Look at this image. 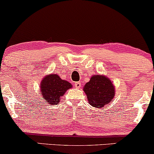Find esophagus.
I'll return each instance as SVG.
<instances>
[{"mask_svg":"<svg viewBox=\"0 0 154 154\" xmlns=\"http://www.w3.org/2000/svg\"><path fill=\"white\" fill-rule=\"evenodd\" d=\"M75 86L76 88H80V87H81V83L79 82H76L75 84Z\"/></svg>","mask_w":154,"mask_h":154,"instance_id":"obj_1","label":"esophagus"}]
</instances>
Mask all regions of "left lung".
<instances>
[{
    "mask_svg": "<svg viewBox=\"0 0 154 154\" xmlns=\"http://www.w3.org/2000/svg\"><path fill=\"white\" fill-rule=\"evenodd\" d=\"M90 104L101 108L109 103L115 95V88L110 79L104 75H93L83 88Z\"/></svg>",
    "mask_w": 154,
    "mask_h": 154,
    "instance_id": "1",
    "label": "left lung"
}]
</instances>
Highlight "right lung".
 Segmentation results:
<instances>
[{"instance_id":"add662e5","label":"right lung","mask_w":154,"mask_h":154,"mask_svg":"<svg viewBox=\"0 0 154 154\" xmlns=\"http://www.w3.org/2000/svg\"><path fill=\"white\" fill-rule=\"evenodd\" d=\"M72 88L71 83L60 78L56 74L45 76L40 83V91L44 100L51 105H56L65 92Z\"/></svg>"}]
</instances>
